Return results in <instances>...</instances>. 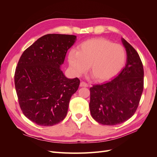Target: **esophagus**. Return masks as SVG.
Here are the masks:
<instances>
[{
    "label": "esophagus",
    "mask_w": 157,
    "mask_h": 157,
    "mask_svg": "<svg viewBox=\"0 0 157 157\" xmlns=\"http://www.w3.org/2000/svg\"><path fill=\"white\" fill-rule=\"evenodd\" d=\"M80 87H88V84L86 82H81L80 84Z\"/></svg>",
    "instance_id": "1"
}]
</instances>
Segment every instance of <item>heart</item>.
Instances as JSON below:
<instances>
[{
    "mask_svg": "<svg viewBox=\"0 0 157 157\" xmlns=\"http://www.w3.org/2000/svg\"><path fill=\"white\" fill-rule=\"evenodd\" d=\"M126 59L124 47L103 38L85 41L77 52L72 50L68 55L69 67L75 76L86 73L90 66V73L99 82L115 77L124 67Z\"/></svg>",
    "mask_w": 157,
    "mask_h": 157,
    "instance_id": "1",
    "label": "heart"
}]
</instances>
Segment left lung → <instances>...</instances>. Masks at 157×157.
<instances>
[{"instance_id":"left-lung-1","label":"left lung","mask_w":157,"mask_h":157,"mask_svg":"<svg viewBox=\"0 0 157 157\" xmlns=\"http://www.w3.org/2000/svg\"><path fill=\"white\" fill-rule=\"evenodd\" d=\"M126 63L110 82L90 88V110L94 119L103 125L121 124L131 118L138 107L144 90V67L139 54L122 38Z\"/></svg>"}]
</instances>
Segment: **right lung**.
I'll return each mask as SVG.
<instances>
[{"label": "right lung", "mask_w": 157, "mask_h": 157, "mask_svg": "<svg viewBox=\"0 0 157 157\" xmlns=\"http://www.w3.org/2000/svg\"><path fill=\"white\" fill-rule=\"evenodd\" d=\"M77 36L48 34L22 54L14 75L18 101L24 115L36 124L53 126L67 113L80 80L66 77L61 69Z\"/></svg>", "instance_id": "obj_1"}]
</instances>
